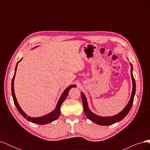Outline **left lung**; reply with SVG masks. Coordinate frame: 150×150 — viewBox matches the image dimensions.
<instances>
[{"instance_id":"left-lung-1","label":"left lung","mask_w":150,"mask_h":150,"mask_svg":"<svg viewBox=\"0 0 150 150\" xmlns=\"http://www.w3.org/2000/svg\"><path fill=\"white\" fill-rule=\"evenodd\" d=\"M130 65H131V79H132V82H133L132 93H131V98L129 99L128 104H127L126 106L124 108V110L122 111H121L120 113H118L117 115L112 116H110V117H103V116H99L94 114L93 112H92L90 111V110L88 108L87 100H86V98L84 96V94L83 93H81V98H82L85 115L86 116H87L88 118L91 121H93L94 122H95V123H96L97 125H99L108 126V125H111L114 123H116L117 122L120 121L128 114V112H129L131 107H132L133 100H134V96L136 92V83L132 73L133 66L131 63H130Z\"/></svg>"}]
</instances>
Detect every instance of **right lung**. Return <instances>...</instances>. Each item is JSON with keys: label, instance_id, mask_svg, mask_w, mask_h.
<instances>
[{"label": "right lung", "instance_id": "add662e5", "mask_svg": "<svg viewBox=\"0 0 150 150\" xmlns=\"http://www.w3.org/2000/svg\"><path fill=\"white\" fill-rule=\"evenodd\" d=\"M21 60H22V59L20 61H18V62L17 63L16 69H15V73H14V75H13V78L12 80V85H11L12 95L13 100V102H14V104L17 109V110L19 111V112L21 113V115L23 116L24 118H25L29 121L33 122V123L38 124V125H46V124L49 123V122H51L54 120H56V119L58 118L59 116V115H60L61 106L62 105V103L65 101L66 98H67V94H68V93H69L70 89H71L73 87H76V86L73 84V85H71L69 86H68V87L65 89L64 91L63 92V93L62 94L59 99L55 110H54L53 111H52L51 112H50V113H49V114L45 115V116H43L41 117H31L30 116H28L23 111H22V110L19 106V104H18V102L17 101V99H16V95H15V93H14V88H13V82H14V79H15V76H16V71H17V64Z\"/></svg>", "mask_w": 150, "mask_h": 150}]
</instances>
